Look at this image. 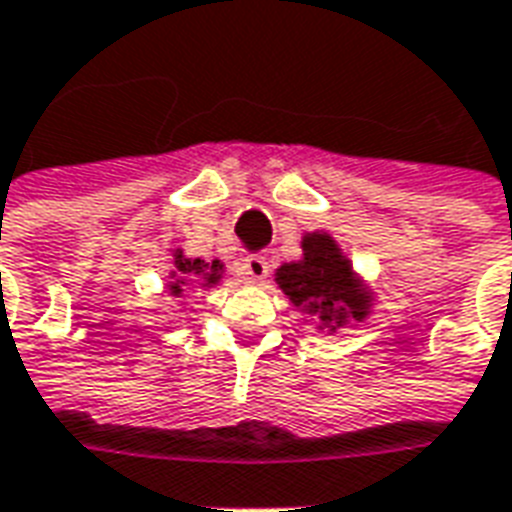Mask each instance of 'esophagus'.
Instances as JSON below:
<instances>
[{"mask_svg": "<svg viewBox=\"0 0 512 512\" xmlns=\"http://www.w3.org/2000/svg\"><path fill=\"white\" fill-rule=\"evenodd\" d=\"M268 271H271V266H268L266 255H249L241 263V276L246 282H266Z\"/></svg>", "mask_w": 512, "mask_h": 512, "instance_id": "34e87169", "label": "esophagus"}]
</instances>
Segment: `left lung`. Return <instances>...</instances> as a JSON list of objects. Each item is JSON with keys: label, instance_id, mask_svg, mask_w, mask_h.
<instances>
[{"label": "left lung", "instance_id": "left-lung-1", "mask_svg": "<svg viewBox=\"0 0 512 512\" xmlns=\"http://www.w3.org/2000/svg\"><path fill=\"white\" fill-rule=\"evenodd\" d=\"M276 282L301 312L320 323V331H336L352 320L361 323L369 312V293L328 233L304 236V257L279 268Z\"/></svg>", "mask_w": 512, "mask_h": 512}]
</instances>
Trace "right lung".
Wrapping results in <instances>:
<instances>
[{
  "label": "right lung",
  "mask_w": 512,
  "mask_h": 512,
  "mask_svg": "<svg viewBox=\"0 0 512 512\" xmlns=\"http://www.w3.org/2000/svg\"><path fill=\"white\" fill-rule=\"evenodd\" d=\"M173 276H176V282L170 285V293L173 295H179L181 285L189 282L192 276H200L206 285H217L219 276H222V263H219V260H211V263H203V260H187L181 252H176V271H173Z\"/></svg>",
  "instance_id": "obj_1"
}]
</instances>
